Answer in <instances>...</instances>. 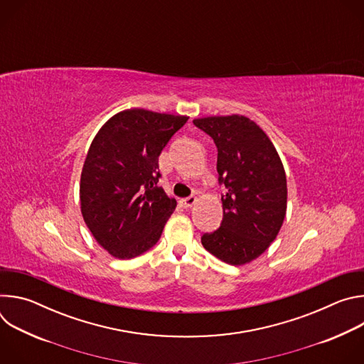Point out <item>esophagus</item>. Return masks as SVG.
Wrapping results in <instances>:
<instances>
[{
	"label": "esophagus",
	"instance_id": "34e87169",
	"mask_svg": "<svg viewBox=\"0 0 364 364\" xmlns=\"http://www.w3.org/2000/svg\"><path fill=\"white\" fill-rule=\"evenodd\" d=\"M197 201V197L196 196H190V197H186V198H181L180 200V204L184 207V209H188V207H193Z\"/></svg>",
	"mask_w": 364,
	"mask_h": 364
}]
</instances>
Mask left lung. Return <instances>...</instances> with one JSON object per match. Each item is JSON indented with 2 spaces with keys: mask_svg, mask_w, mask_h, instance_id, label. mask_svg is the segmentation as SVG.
Segmentation results:
<instances>
[{
  "mask_svg": "<svg viewBox=\"0 0 364 364\" xmlns=\"http://www.w3.org/2000/svg\"><path fill=\"white\" fill-rule=\"evenodd\" d=\"M193 124L218 148L223 220L201 236L205 250L229 265L247 264L275 240L287 212V177L279 155L253 121L242 115L207 117Z\"/></svg>",
  "mask_w": 364,
  "mask_h": 364,
  "instance_id": "8db88e82",
  "label": "left lung"
}]
</instances>
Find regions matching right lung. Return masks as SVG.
<instances>
[{"label": "right lung", "mask_w": 364, "mask_h": 364, "mask_svg": "<svg viewBox=\"0 0 364 364\" xmlns=\"http://www.w3.org/2000/svg\"><path fill=\"white\" fill-rule=\"evenodd\" d=\"M187 117L127 109L90 144L80 176V209L96 242L131 259L161 237L177 201L159 186V157Z\"/></svg>", "instance_id": "right-lung-1"}]
</instances>
